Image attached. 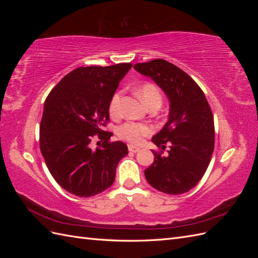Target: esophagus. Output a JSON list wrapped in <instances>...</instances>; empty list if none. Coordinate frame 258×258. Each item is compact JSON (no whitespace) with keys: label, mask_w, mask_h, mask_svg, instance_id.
Listing matches in <instances>:
<instances>
[{"label":"esophagus","mask_w":258,"mask_h":258,"mask_svg":"<svg viewBox=\"0 0 258 258\" xmlns=\"http://www.w3.org/2000/svg\"><path fill=\"white\" fill-rule=\"evenodd\" d=\"M128 150L130 152H132V153H138L140 150H141V148L138 147V146H135V145H129L128 146Z\"/></svg>","instance_id":"1"}]
</instances>
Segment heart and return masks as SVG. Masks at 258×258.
<instances>
[{
	"mask_svg": "<svg viewBox=\"0 0 258 258\" xmlns=\"http://www.w3.org/2000/svg\"><path fill=\"white\" fill-rule=\"evenodd\" d=\"M137 96L142 102L150 108L159 107L162 102V95L160 89L153 83H144L137 89ZM121 101L122 92H115L108 105V112L114 118H119L121 116ZM153 128L150 124L141 122H126L119 128L118 136L124 141L132 144L142 143L144 138L152 135Z\"/></svg>",
	"mask_w": 258,
	"mask_h": 258,
	"instance_id": "b5f03b06",
	"label": "heart"
}]
</instances>
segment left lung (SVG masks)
I'll list each match as a JSON object with an SVG mask.
<instances>
[{"mask_svg":"<svg viewBox=\"0 0 258 258\" xmlns=\"http://www.w3.org/2000/svg\"><path fill=\"white\" fill-rule=\"evenodd\" d=\"M136 71L151 79L170 101L169 119L152 141L160 152L144 174L154 188L181 195L206 173L214 151V119L204 91L183 70L163 59L137 63ZM167 145L169 151L162 155Z\"/></svg>","mask_w":258,"mask_h":258,"instance_id":"obj_1","label":"left lung"}]
</instances>
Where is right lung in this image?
<instances>
[{
    "label": "right lung",
    "mask_w": 258,
    "mask_h": 258,
    "mask_svg": "<svg viewBox=\"0 0 258 258\" xmlns=\"http://www.w3.org/2000/svg\"><path fill=\"white\" fill-rule=\"evenodd\" d=\"M131 63L81 67L67 74L45 100L40 124V148L50 174L77 197L102 192L115 181L127 145L110 142L108 105ZM96 134L103 144L91 147Z\"/></svg>",
    "instance_id": "add662e5"
}]
</instances>
